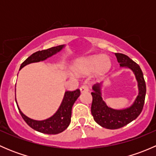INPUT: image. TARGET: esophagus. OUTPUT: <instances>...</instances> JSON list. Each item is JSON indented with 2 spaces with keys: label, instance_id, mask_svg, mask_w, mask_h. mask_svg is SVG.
<instances>
[{
  "label": "esophagus",
  "instance_id": "1",
  "mask_svg": "<svg viewBox=\"0 0 156 156\" xmlns=\"http://www.w3.org/2000/svg\"><path fill=\"white\" fill-rule=\"evenodd\" d=\"M80 90H81V92H85V91H87L89 90V86L87 84H84L80 87Z\"/></svg>",
  "mask_w": 156,
  "mask_h": 156
}]
</instances>
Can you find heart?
<instances>
[{"label": "heart", "instance_id": "b5f03b06", "mask_svg": "<svg viewBox=\"0 0 156 156\" xmlns=\"http://www.w3.org/2000/svg\"><path fill=\"white\" fill-rule=\"evenodd\" d=\"M111 61L106 55L94 56L81 61L77 65L76 69L79 72H90L97 69L99 75H103L109 70Z\"/></svg>", "mask_w": 156, "mask_h": 156}]
</instances>
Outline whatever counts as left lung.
I'll return each instance as SVG.
<instances>
[{"label": "left lung", "mask_w": 156, "mask_h": 156, "mask_svg": "<svg viewBox=\"0 0 156 156\" xmlns=\"http://www.w3.org/2000/svg\"><path fill=\"white\" fill-rule=\"evenodd\" d=\"M115 54L121 66L128 67L133 72L138 82L139 94L131 106L125 109L116 110L108 107L102 99L100 92L101 84H95L93 87L94 91L91 92L93 97L91 114L98 125L112 130L125 126L140 115L144 108L146 92L144 74L139 65L123 53H115Z\"/></svg>", "instance_id": "obj_1"}]
</instances>
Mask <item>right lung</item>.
I'll list each match as a JSON object with an SVG mask.
<instances>
[{
  "mask_svg": "<svg viewBox=\"0 0 156 156\" xmlns=\"http://www.w3.org/2000/svg\"><path fill=\"white\" fill-rule=\"evenodd\" d=\"M62 48H63V46L61 45V46L49 48L48 50H39V51L35 52L22 63L20 70L27 64L44 60L49 56H51L52 55L60 51ZM79 89H76L75 90L72 91H66L65 93L63 100H62L57 112L52 117L44 121H35L29 119L20 111L18 106H17V107H18L22 118L24 119L26 124L31 128L37 130V131L41 132V133H48V134H57V133H59L65 130L69 127L71 122L72 106L76 101L78 97H79Z\"/></svg>",
  "mask_w": 156,
  "mask_h": 156,
  "instance_id": "obj_1",
  "label": "right lung"
}]
</instances>
